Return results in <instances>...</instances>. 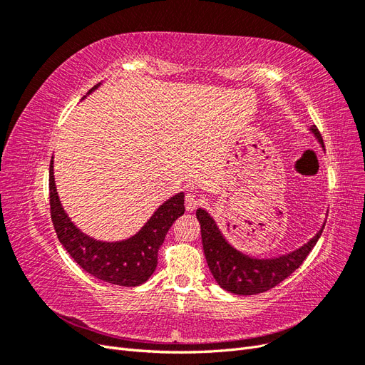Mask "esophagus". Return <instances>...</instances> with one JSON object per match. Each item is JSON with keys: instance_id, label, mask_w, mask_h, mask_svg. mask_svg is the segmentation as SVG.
<instances>
[{"instance_id": "1", "label": "esophagus", "mask_w": 365, "mask_h": 365, "mask_svg": "<svg viewBox=\"0 0 365 365\" xmlns=\"http://www.w3.org/2000/svg\"><path fill=\"white\" fill-rule=\"evenodd\" d=\"M185 210L187 212H193V210L196 208V207H200L201 205V200L200 197H197L195 193H187L185 195Z\"/></svg>"}]
</instances>
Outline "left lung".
Masks as SVG:
<instances>
[{"mask_svg": "<svg viewBox=\"0 0 365 365\" xmlns=\"http://www.w3.org/2000/svg\"><path fill=\"white\" fill-rule=\"evenodd\" d=\"M309 130L312 132L322 148H324L322 134L317 126H311ZM196 217L201 224L202 248L210 271L220 288L237 295H254L269 291L286 277H289L297 268H300L324 228L323 224L307 244L288 254H282V256L272 259H257L247 256L231 245L220 233L215 219L204 208L196 210Z\"/></svg>", "mask_w": 365, "mask_h": 365, "instance_id": "8db88e82", "label": "left lung"}]
</instances>
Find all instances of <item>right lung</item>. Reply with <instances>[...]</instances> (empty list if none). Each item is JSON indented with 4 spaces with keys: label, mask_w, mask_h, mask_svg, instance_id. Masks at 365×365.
<instances>
[{
    "label": "right lung",
    "mask_w": 365,
    "mask_h": 365,
    "mask_svg": "<svg viewBox=\"0 0 365 365\" xmlns=\"http://www.w3.org/2000/svg\"><path fill=\"white\" fill-rule=\"evenodd\" d=\"M101 86L97 83L88 94ZM184 193L180 192L161 204L138 233L125 240L103 242L77 228L61 204L54 182L53 157L50 161V213L54 230L63 248L81 268L96 279L118 286H138L153 274L158 250L176 219L182 216Z\"/></svg>",
    "instance_id": "1"
}]
</instances>
